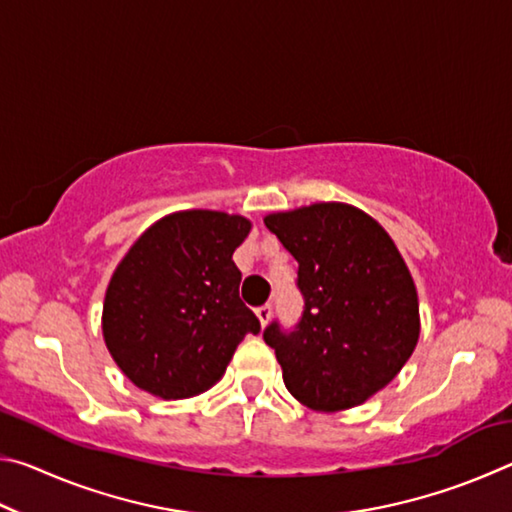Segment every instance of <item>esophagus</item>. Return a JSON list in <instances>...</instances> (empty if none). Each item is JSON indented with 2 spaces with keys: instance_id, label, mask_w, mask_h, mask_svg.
<instances>
[{
  "instance_id": "obj_1",
  "label": "esophagus",
  "mask_w": 512,
  "mask_h": 512,
  "mask_svg": "<svg viewBox=\"0 0 512 512\" xmlns=\"http://www.w3.org/2000/svg\"><path fill=\"white\" fill-rule=\"evenodd\" d=\"M257 318H259V325L262 327H266L268 325V320H271V314H273V307L271 305H264V307H259L257 311Z\"/></svg>"
}]
</instances>
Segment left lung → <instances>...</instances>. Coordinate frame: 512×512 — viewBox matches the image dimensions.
<instances>
[{"instance_id":"1","label":"left lung","mask_w":512,"mask_h":512,"mask_svg":"<svg viewBox=\"0 0 512 512\" xmlns=\"http://www.w3.org/2000/svg\"><path fill=\"white\" fill-rule=\"evenodd\" d=\"M298 262L296 332L268 325L287 391L318 413L359 406L391 384L420 339L418 291L391 235L359 207L314 203L264 216Z\"/></svg>"}]
</instances>
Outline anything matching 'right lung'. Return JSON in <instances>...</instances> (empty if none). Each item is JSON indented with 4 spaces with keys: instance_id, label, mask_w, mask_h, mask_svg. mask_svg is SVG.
I'll return each instance as SVG.
<instances>
[{
    "instance_id": "1",
    "label": "right lung",
    "mask_w": 512,
    "mask_h": 512,
    "mask_svg": "<svg viewBox=\"0 0 512 512\" xmlns=\"http://www.w3.org/2000/svg\"><path fill=\"white\" fill-rule=\"evenodd\" d=\"M253 223L241 214L183 210L146 228L112 273L101 329L110 357L162 400L205 393L259 320L239 298L232 253Z\"/></svg>"
}]
</instances>
